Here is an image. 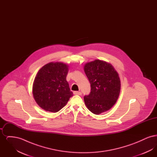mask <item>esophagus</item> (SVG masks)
<instances>
[{"label": "esophagus", "instance_id": "esophagus-1", "mask_svg": "<svg viewBox=\"0 0 157 157\" xmlns=\"http://www.w3.org/2000/svg\"><path fill=\"white\" fill-rule=\"evenodd\" d=\"M74 95H81L82 93L79 91H74Z\"/></svg>", "mask_w": 157, "mask_h": 157}]
</instances>
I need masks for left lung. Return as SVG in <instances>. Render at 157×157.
Masks as SVG:
<instances>
[{
	"mask_svg": "<svg viewBox=\"0 0 157 157\" xmlns=\"http://www.w3.org/2000/svg\"><path fill=\"white\" fill-rule=\"evenodd\" d=\"M83 69L91 87L90 94L84 97L87 108L96 115L109 110L120 95L118 73L111 63L99 59L87 62Z\"/></svg>",
	"mask_w": 157,
	"mask_h": 157,
	"instance_id": "8db88e82",
	"label": "left lung"
}]
</instances>
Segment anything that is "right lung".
I'll return each instance as SVG.
<instances>
[{
  "label": "right lung",
  "mask_w": 157,
  "mask_h": 157,
  "mask_svg": "<svg viewBox=\"0 0 157 157\" xmlns=\"http://www.w3.org/2000/svg\"><path fill=\"white\" fill-rule=\"evenodd\" d=\"M69 66L62 62H50L41 67L32 86L33 96L37 104L46 111L58 112L73 96L67 75Z\"/></svg>",
  "instance_id": "obj_1"
}]
</instances>
